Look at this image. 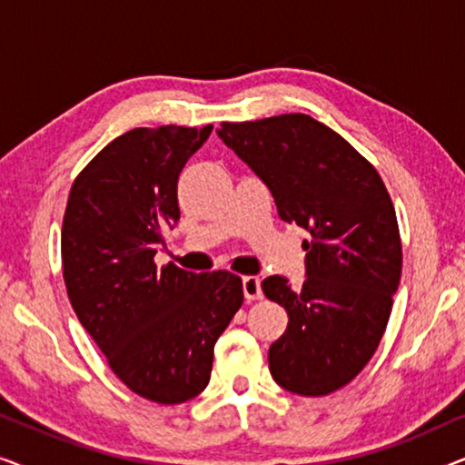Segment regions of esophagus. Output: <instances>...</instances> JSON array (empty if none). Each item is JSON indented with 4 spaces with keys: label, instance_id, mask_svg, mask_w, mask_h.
<instances>
[{
    "label": "esophagus",
    "instance_id": "obj_1",
    "mask_svg": "<svg viewBox=\"0 0 465 465\" xmlns=\"http://www.w3.org/2000/svg\"><path fill=\"white\" fill-rule=\"evenodd\" d=\"M243 294L245 301H258L262 298V288H260V279L253 275L243 277Z\"/></svg>",
    "mask_w": 465,
    "mask_h": 465
}]
</instances>
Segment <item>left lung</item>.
I'll use <instances>...</instances> for the list:
<instances>
[{
  "label": "left lung",
  "mask_w": 465,
  "mask_h": 465,
  "mask_svg": "<svg viewBox=\"0 0 465 465\" xmlns=\"http://www.w3.org/2000/svg\"><path fill=\"white\" fill-rule=\"evenodd\" d=\"M218 137L256 173L283 222L304 228V279L262 282L288 311L269 349L272 379L298 396L347 385L377 351L402 272L393 203L377 169L307 114L222 123Z\"/></svg>",
  "instance_id": "8db88e82"
}]
</instances>
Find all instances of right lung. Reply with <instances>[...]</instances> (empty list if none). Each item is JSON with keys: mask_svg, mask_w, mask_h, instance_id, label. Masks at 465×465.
I'll return each mask as SVG.
<instances>
[{"mask_svg": "<svg viewBox=\"0 0 465 465\" xmlns=\"http://www.w3.org/2000/svg\"><path fill=\"white\" fill-rule=\"evenodd\" d=\"M212 131L169 124L116 137L75 177L63 218V277L75 315L116 377L158 404L205 390L215 341L243 304L232 272L154 264L180 220L177 177Z\"/></svg>", "mask_w": 465, "mask_h": 465, "instance_id": "obj_1", "label": "right lung"}]
</instances>
